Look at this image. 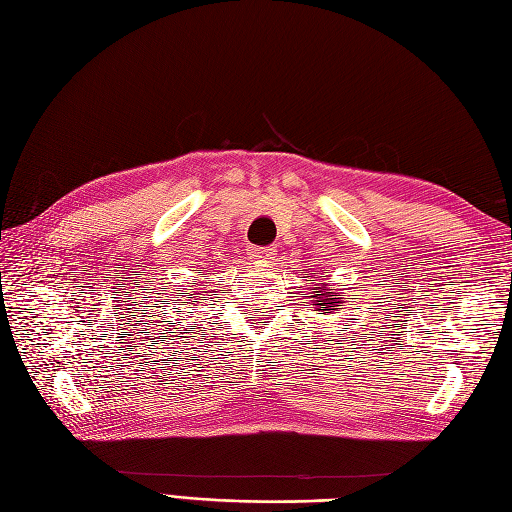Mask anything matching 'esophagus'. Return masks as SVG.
Wrapping results in <instances>:
<instances>
[{
	"instance_id": "esophagus-1",
	"label": "esophagus",
	"mask_w": 512,
	"mask_h": 512,
	"mask_svg": "<svg viewBox=\"0 0 512 512\" xmlns=\"http://www.w3.org/2000/svg\"><path fill=\"white\" fill-rule=\"evenodd\" d=\"M247 258L252 262H269L273 258V250L271 247H250V250H247Z\"/></svg>"
}]
</instances>
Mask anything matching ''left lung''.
I'll return each mask as SVG.
<instances>
[{
    "mask_svg": "<svg viewBox=\"0 0 512 512\" xmlns=\"http://www.w3.org/2000/svg\"><path fill=\"white\" fill-rule=\"evenodd\" d=\"M309 277V275H307ZM324 277V275H320ZM312 282V286H309V299H312V303L316 305V309H322L324 314H331V312H339L342 309V299H346L342 292H335V290H329L327 284H318L316 280H307Z\"/></svg>",
    "mask_w": 512,
    "mask_h": 512,
    "instance_id": "8db88e82",
    "label": "left lung"
}]
</instances>
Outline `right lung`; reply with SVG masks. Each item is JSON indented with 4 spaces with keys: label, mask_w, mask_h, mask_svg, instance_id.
I'll return each mask as SVG.
<instances>
[{
    "label": "right lung",
    "mask_w": 512,
    "mask_h": 512,
    "mask_svg": "<svg viewBox=\"0 0 512 512\" xmlns=\"http://www.w3.org/2000/svg\"><path fill=\"white\" fill-rule=\"evenodd\" d=\"M193 290L192 293L189 292V290H179L177 294H173V297H170V299H173V303H170V305H166L164 303V309H168V307H175V305H196V303H200V301H207L209 297H211V294H207V297H203V294H205V290H194V288H190ZM170 318V316H168ZM162 322L166 320V316H162L160 318ZM168 327H173V329H177V322H173V320H168ZM181 327H183V324H181ZM173 329H168V331H173ZM179 337V335H177Z\"/></svg>",
    "instance_id": "1"
}]
</instances>
